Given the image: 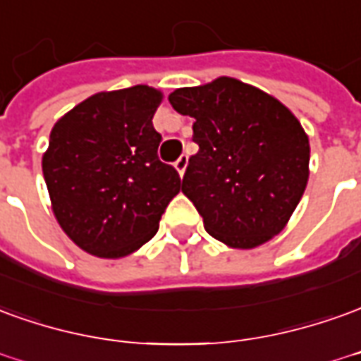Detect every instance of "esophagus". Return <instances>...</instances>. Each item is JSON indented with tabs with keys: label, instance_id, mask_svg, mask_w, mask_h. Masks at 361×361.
Returning a JSON list of instances; mask_svg holds the SVG:
<instances>
[{
	"label": "esophagus",
	"instance_id": "esophagus-1",
	"mask_svg": "<svg viewBox=\"0 0 361 361\" xmlns=\"http://www.w3.org/2000/svg\"><path fill=\"white\" fill-rule=\"evenodd\" d=\"M176 170L180 172V176H183V172H185V168H188V154H181L178 160H176Z\"/></svg>",
	"mask_w": 361,
	"mask_h": 361
}]
</instances>
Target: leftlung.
<instances>
[{
  "instance_id": "8db88e82",
  "label": "left lung",
  "mask_w": 361,
  "mask_h": 361,
  "mask_svg": "<svg viewBox=\"0 0 361 361\" xmlns=\"http://www.w3.org/2000/svg\"><path fill=\"white\" fill-rule=\"evenodd\" d=\"M193 117L181 191L205 231L233 248H256L283 231L309 180V138L286 105L258 87L219 78L168 97Z\"/></svg>"
}]
</instances>
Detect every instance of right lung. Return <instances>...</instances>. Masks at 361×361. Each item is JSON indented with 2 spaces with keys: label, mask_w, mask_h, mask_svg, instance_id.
I'll use <instances>...</instances> for the list:
<instances>
[{
  "label": "right lung",
  "mask_w": 361,
  "mask_h": 361,
  "mask_svg": "<svg viewBox=\"0 0 361 361\" xmlns=\"http://www.w3.org/2000/svg\"><path fill=\"white\" fill-rule=\"evenodd\" d=\"M160 102L148 85L95 93L50 130L42 173L54 215L93 256L138 250L180 193L178 170L158 158L162 135L152 117Z\"/></svg>",
  "instance_id": "obj_1"
}]
</instances>
